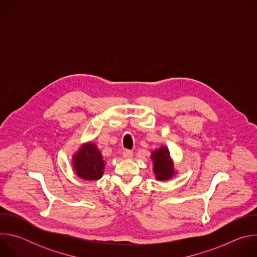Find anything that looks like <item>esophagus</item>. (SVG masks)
I'll use <instances>...</instances> for the list:
<instances>
[{"label":"esophagus","mask_w":257,"mask_h":257,"mask_svg":"<svg viewBox=\"0 0 257 257\" xmlns=\"http://www.w3.org/2000/svg\"><path fill=\"white\" fill-rule=\"evenodd\" d=\"M123 157L125 158V159H131L132 157H133V153L131 152V151H125L124 153H123Z\"/></svg>","instance_id":"obj_1"}]
</instances>
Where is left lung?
Segmentation results:
<instances>
[{"label": "left lung", "instance_id": "obj_1", "mask_svg": "<svg viewBox=\"0 0 257 257\" xmlns=\"http://www.w3.org/2000/svg\"><path fill=\"white\" fill-rule=\"evenodd\" d=\"M151 159L154 165V173L156 179L159 181H167L176 175L174 162L170 156V152L166 145L152 153Z\"/></svg>", "mask_w": 257, "mask_h": 257}]
</instances>
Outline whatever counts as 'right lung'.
<instances>
[{
	"label": "right lung",
	"mask_w": 257,
	"mask_h": 257,
	"mask_svg": "<svg viewBox=\"0 0 257 257\" xmlns=\"http://www.w3.org/2000/svg\"><path fill=\"white\" fill-rule=\"evenodd\" d=\"M72 166L75 174L85 181L99 180L104 171L105 162L95 143L87 141L72 157Z\"/></svg>",
	"instance_id": "obj_1"
}]
</instances>
